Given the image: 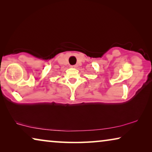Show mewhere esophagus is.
<instances>
[{
    "label": "esophagus",
    "instance_id": "34e87169",
    "mask_svg": "<svg viewBox=\"0 0 152 152\" xmlns=\"http://www.w3.org/2000/svg\"><path fill=\"white\" fill-rule=\"evenodd\" d=\"M72 67H77V65H72V66H71Z\"/></svg>",
    "mask_w": 152,
    "mask_h": 152
}]
</instances>
